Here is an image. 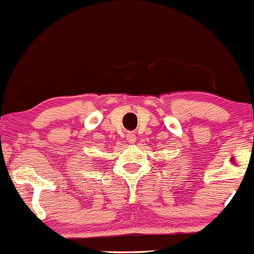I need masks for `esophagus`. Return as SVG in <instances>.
I'll return each mask as SVG.
<instances>
[{
	"label": "esophagus",
	"instance_id": "1",
	"mask_svg": "<svg viewBox=\"0 0 254 254\" xmlns=\"http://www.w3.org/2000/svg\"><path fill=\"white\" fill-rule=\"evenodd\" d=\"M127 139H128L129 143H134L137 138H136V136H134V134L132 133V132H129V133L127 134Z\"/></svg>",
	"mask_w": 254,
	"mask_h": 254
}]
</instances>
